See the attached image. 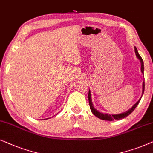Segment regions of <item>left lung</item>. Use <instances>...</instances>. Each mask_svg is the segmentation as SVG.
<instances>
[{
    "instance_id": "1",
    "label": "left lung",
    "mask_w": 153,
    "mask_h": 153,
    "mask_svg": "<svg viewBox=\"0 0 153 153\" xmlns=\"http://www.w3.org/2000/svg\"><path fill=\"white\" fill-rule=\"evenodd\" d=\"M134 50H135V54H136V57L138 60L140 61V71H141V73H143L144 72V64H143V61L142 59L141 56L139 55V54H138V50L137 49H136V47H134ZM142 96L143 94V92H144V89H145V82H143V87H142ZM141 96V97H142ZM141 97L140 98L139 100H138L137 102H136L135 104H134L133 106H132L131 108H129L128 111H125V112H123V113H119V114H108V113H101V112H99L98 110H97L94 107L93 105V103H92V101H91V91H90V89H89V94H88V99H89V107H90V109H91V113H92L96 117H97L98 118H99V119L101 120H108V121H113L114 120H121V119H123V118H125L128 116L129 115H130L132 112L134 111V110L136 108V106H137L138 103H139L140 99H141Z\"/></svg>"
}]
</instances>
